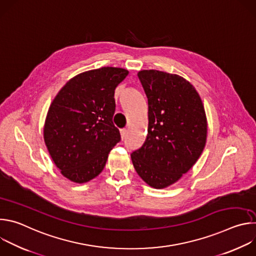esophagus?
I'll return each mask as SVG.
<instances>
[{"label": "esophagus", "instance_id": "1", "mask_svg": "<svg viewBox=\"0 0 256 256\" xmlns=\"http://www.w3.org/2000/svg\"><path fill=\"white\" fill-rule=\"evenodd\" d=\"M126 134H128V130L124 128V130H120V136H122V140L126 136Z\"/></svg>", "mask_w": 256, "mask_h": 256}]
</instances>
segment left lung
Returning <instances> with one entry per match:
<instances>
[{
	"mask_svg": "<svg viewBox=\"0 0 256 256\" xmlns=\"http://www.w3.org/2000/svg\"><path fill=\"white\" fill-rule=\"evenodd\" d=\"M138 79L148 98V134L130 155L138 176L151 188H166L188 173L206 142L208 120L200 94L176 74L142 70Z\"/></svg>",
	"mask_w": 256,
	"mask_h": 256,
	"instance_id": "obj_1",
	"label": "left lung"
}]
</instances>
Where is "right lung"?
Listing matches in <instances>:
<instances>
[{
	"instance_id": "1",
	"label": "right lung",
	"mask_w": 256,
	"mask_h": 256,
	"mask_svg": "<svg viewBox=\"0 0 256 256\" xmlns=\"http://www.w3.org/2000/svg\"><path fill=\"white\" fill-rule=\"evenodd\" d=\"M122 68L103 66L70 79L52 100L44 126L48 153L64 177L75 184L97 177L120 134L112 122L114 91L126 78Z\"/></svg>"
}]
</instances>
